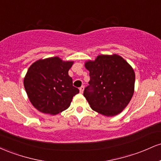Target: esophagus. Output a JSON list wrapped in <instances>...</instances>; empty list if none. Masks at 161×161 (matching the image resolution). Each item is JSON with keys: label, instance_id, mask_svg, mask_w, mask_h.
<instances>
[{"label": "esophagus", "instance_id": "esophagus-1", "mask_svg": "<svg viewBox=\"0 0 161 161\" xmlns=\"http://www.w3.org/2000/svg\"><path fill=\"white\" fill-rule=\"evenodd\" d=\"M79 91H80V93H83V92H84V86H81L79 88Z\"/></svg>", "mask_w": 161, "mask_h": 161}]
</instances>
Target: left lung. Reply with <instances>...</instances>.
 I'll return each instance as SVG.
<instances>
[{"label":"left lung","mask_w":161,"mask_h":161,"mask_svg":"<svg viewBox=\"0 0 161 161\" xmlns=\"http://www.w3.org/2000/svg\"><path fill=\"white\" fill-rule=\"evenodd\" d=\"M90 81L83 95L92 110L104 116L119 114L134 93V70L119 55H99L85 64Z\"/></svg>","instance_id":"obj_1"}]
</instances>
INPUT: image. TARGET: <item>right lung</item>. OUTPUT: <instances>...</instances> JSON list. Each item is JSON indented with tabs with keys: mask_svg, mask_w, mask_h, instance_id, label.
I'll list each match as a JSON object with an SVG mask.
<instances>
[{
	"mask_svg": "<svg viewBox=\"0 0 161 161\" xmlns=\"http://www.w3.org/2000/svg\"><path fill=\"white\" fill-rule=\"evenodd\" d=\"M73 64L53 57L30 66L24 79V87L37 110L55 115L69 108L73 96L79 92L68 74Z\"/></svg>",
	"mask_w": 161,
	"mask_h": 161,
	"instance_id": "1",
	"label": "right lung"
}]
</instances>
